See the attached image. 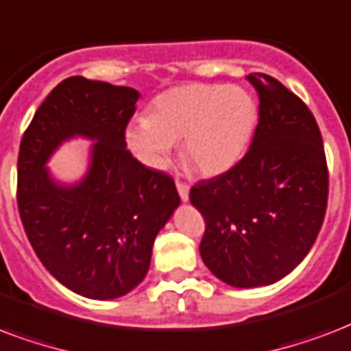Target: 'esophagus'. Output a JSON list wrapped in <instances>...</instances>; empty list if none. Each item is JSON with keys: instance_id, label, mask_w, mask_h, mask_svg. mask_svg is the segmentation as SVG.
<instances>
[{"instance_id": "1", "label": "esophagus", "mask_w": 351, "mask_h": 351, "mask_svg": "<svg viewBox=\"0 0 351 351\" xmlns=\"http://www.w3.org/2000/svg\"><path fill=\"white\" fill-rule=\"evenodd\" d=\"M176 186H178V192H179V197L183 201L189 199V190L190 186L186 183H183V181H176Z\"/></svg>"}]
</instances>
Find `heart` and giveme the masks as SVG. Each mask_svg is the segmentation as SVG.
Segmentation results:
<instances>
[{
	"instance_id": "1",
	"label": "heart",
	"mask_w": 351,
	"mask_h": 351,
	"mask_svg": "<svg viewBox=\"0 0 351 351\" xmlns=\"http://www.w3.org/2000/svg\"><path fill=\"white\" fill-rule=\"evenodd\" d=\"M256 124V104L241 88L219 84H184L152 102L148 117L128 126L133 154L161 168L181 141V159L199 176H218L243 156Z\"/></svg>"
}]
</instances>
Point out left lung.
I'll return each instance as SVG.
<instances>
[{
    "label": "left lung",
    "instance_id": "obj_1",
    "mask_svg": "<svg viewBox=\"0 0 351 351\" xmlns=\"http://www.w3.org/2000/svg\"><path fill=\"white\" fill-rule=\"evenodd\" d=\"M260 119L234 167L190 189L205 219L199 252L225 284L269 286L302 262L328 206L322 135L300 97L276 78L251 73Z\"/></svg>",
    "mask_w": 351,
    "mask_h": 351
}]
</instances>
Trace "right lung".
<instances>
[{
	"label": "right lung",
	"mask_w": 351,
	"mask_h": 351,
	"mask_svg": "<svg viewBox=\"0 0 351 351\" xmlns=\"http://www.w3.org/2000/svg\"><path fill=\"white\" fill-rule=\"evenodd\" d=\"M133 88L69 77L47 95L23 133L18 156V210L43 267L67 289L110 300L137 287L152 247L179 194L173 179L145 167L126 148ZM95 138L92 168L65 189L43 165L67 136Z\"/></svg>",
	"instance_id": "add662e5"
}]
</instances>
